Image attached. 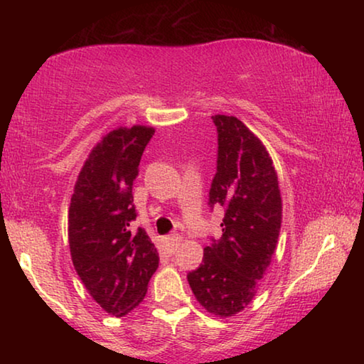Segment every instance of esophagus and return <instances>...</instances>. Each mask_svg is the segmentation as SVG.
I'll list each match as a JSON object with an SVG mask.
<instances>
[{
  "label": "esophagus",
  "instance_id": "obj_1",
  "mask_svg": "<svg viewBox=\"0 0 364 364\" xmlns=\"http://www.w3.org/2000/svg\"><path fill=\"white\" fill-rule=\"evenodd\" d=\"M180 244H181L180 234H171V236L164 239V247L167 250V254H175L176 249L180 247Z\"/></svg>",
  "mask_w": 364,
  "mask_h": 364
}]
</instances>
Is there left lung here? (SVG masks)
Segmentation results:
<instances>
[{
	"instance_id": "1",
	"label": "left lung",
	"mask_w": 364,
	"mask_h": 364,
	"mask_svg": "<svg viewBox=\"0 0 364 364\" xmlns=\"http://www.w3.org/2000/svg\"><path fill=\"white\" fill-rule=\"evenodd\" d=\"M218 132L217 175L210 205L225 207L223 236L204 249V263L188 274L197 301L215 316L242 311L258 291L278 244L282 199L267 147L232 115H213Z\"/></svg>"
}]
</instances>
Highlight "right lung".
Returning a JSON list of instances; mask_svg holds the SVG:
<instances>
[{
    "mask_svg": "<svg viewBox=\"0 0 364 364\" xmlns=\"http://www.w3.org/2000/svg\"><path fill=\"white\" fill-rule=\"evenodd\" d=\"M156 128L119 127L102 136L80 170L69 207L73 268L104 311L125 316L144 300L159 254L136 220L133 181Z\"/></svg>",
    "mask_w": 364,
    "mask_h": 364,
    "instance_id": "add662e5",
    "label": "right lung"
}]
</instances>
